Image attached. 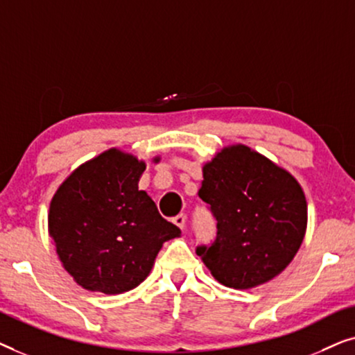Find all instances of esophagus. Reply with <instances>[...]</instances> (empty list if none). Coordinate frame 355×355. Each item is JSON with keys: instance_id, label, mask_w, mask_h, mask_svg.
<instances>
[{"instance_id": "obj_1", "label": "esophagus", "mask_w": 355, "mask_h": 355, "mask_svg": "<svg viewBox=\"0 0 355 355\" xmlns=\"http://www.w3.org/2000/svg\"><path fill=\"white\" fill-rule=\"evenodd\" d=\"M173 223H174V225H176L178 227H181V230H184V227H186V216H184V215H178V216L173 220Z\"/></svg>"}]
</instances>
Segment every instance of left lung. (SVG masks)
Here are the masks:
<instances>
[{
	"instance_id": "8db88e82",
	"label": "left lung",
	"mask_w": 355,
	"mask_h": 355,
	"mask_svg": "<svg viewBox=\"0 0 355 355\" xmlns=\"http://www.w3.org/2000/svg\"><path fill=\"white\" fill-rule=\"evenodd\" d=\"M198 197L216 218V239L197 254L223 286L250 289L278 276L307 230V202L293 174L237 144L203 166Z\"/></svg>"
}]
</instances>
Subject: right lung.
I'll return each mask as SVG.
<instances>
[{"mask_svg": "<svg viewBox=\"0 0 355 355\" xmlns=\"http://www.w3.org/2000/svg\"><path fill=\"white\" fill-rule=\"evenodd\" d=\"M144 171L145 162L110 148L80 164L53 196L48 232L64 270L84 289L121 294L137 288L164 242L181 236L139 191Z\"/></svg>", "mask_w": 355, "mask_h": 355, "instance_id": "1", "label": "right lung"}]
</instances>
